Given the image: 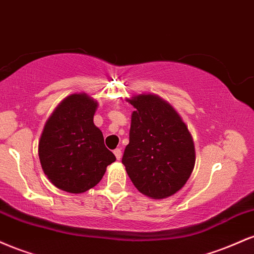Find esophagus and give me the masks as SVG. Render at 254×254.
Wrapping results in <instances>:
<instances>
[{
  "label": "esophagus",
  "mask_w": 254,
  "mask_h": 254,
  "mask_svg": "<svg viewBox=\"0 0 254 254\" xmlns=\"http://www.w3.org/2000/svg\"><path fill=\"white\" fill-rule=\"evenodd\" d=\"M113 153H115L116 159L121 160V157H122V149H119V148H117V149H115V151H113Z\"/></svg>",
  "instance_id": "34e87169"
}]
</instances>
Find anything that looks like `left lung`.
<instances>
[{
  "instance_id": "left-lung-1",
  "label": "left lung",
  "mask_w": 254,
  "mask_h": 254,
  "mask_svg": "<svg viewBox=\"0 0 254 254\" xmlns=\"http://www.w3.org/2000/svg\"><path fill=\"white\" fill-rule=\"evenodd\" d=\"M129 144L122 162L135 188L154 199L167 198L185 185L193 171L192 136L171 104L155 94L133 95Z\"/></svg>"
}]
</instances>
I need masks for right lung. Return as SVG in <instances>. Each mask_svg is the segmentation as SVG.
Returning <instances> with one entry per match:
<instances>
[{
  "instance_id": "obj_1",
  "label": "right lung",
  "mask_w": 254,
  "mask_h": 254,
  "mask_svg": "<svg viewBox=\"0 0 254 254\" xmlns=\"http://www.w3.org/2000/svg\"><path fill=\"white\" fill-rule=\"evenodd\" d=\"M98 103L86 93L69 95L46 121L38 154L44 173L61 190L82 193L94 188L116 156L93 123Z\"/></svg>"
}]
</instances>
